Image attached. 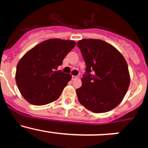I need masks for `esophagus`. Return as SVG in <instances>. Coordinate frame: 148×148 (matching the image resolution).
<instances>
[{
  "instance_id": "1",
  "label": "esophagus",
  "mask_w": 148,
  "mask_h": 148,
  "mask_svg": "<svg viewBox=\"0 0 148 148\" xmlns=\"http://www.w3.org/2000/svg\"><path fill=\"white\" fill-rule=\"evenodd\" d=\"M77 78H78V77H77V76H74V75L71 76V79H72V80L77 79Z\"/></svg>"
}]
</instances>
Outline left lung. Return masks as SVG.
I'll return each instance as SVG.
<instances>
[{"label":"left lung","instance_id":"left-lung-1","mask_svg":"<svg viewBox=\"0 0 148 148\" xmlns=\"http://www.w3.org/2000/svg\"><path fill=\"white\" fill-rule=\"evenodd\" d=\"M77 46L86 64L79 102L95 113L107 112L122 102L129 87L128 66L121 53L100 39L80 40Z\"/></svg>","mask_w":148,"mask_h":148}]
</instances>
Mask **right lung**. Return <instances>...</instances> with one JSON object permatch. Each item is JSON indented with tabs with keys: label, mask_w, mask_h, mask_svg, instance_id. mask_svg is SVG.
<instances>
[{
	"label": "right lung",
	"mask_w": 148,
	"mask_h": 148,
	"mask_svg": "<svg viewBox=\"0 0 148 148\" xmlns=\"http://www.w3.org/2000/svg\"><path fill=\"white\" fill-rule=\"evenodd\" d=\"M75 41L52 38L40 43L20 59L16 81L22 96L34 105H44L59 99L71 75L57 71Z\"/></svg>",
	"instance_id": "1"
}]
</instances>
